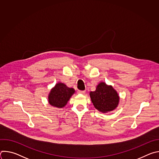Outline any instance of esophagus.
Wrapping results in <instances>:
<instances>
[{
    "label": "esophagus",
    "instance_id": "esophagus-1",
    "mask_svg": "<svg viewBox=\"0 0 159 159\" xmlns=\"http://www.w3.org/2000/svg\"><path fill=\"white\" fill-rule=\"evenodd\" d=\"M85 93V90H78L77 93L78 94H84Z\"/></svg>",
    "mask_w": 159,
    "mask_h": 159
}]
</instances>
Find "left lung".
<instances>
[{
  "instance_id": "8db88e82",
  "label": "left lung",
  "mask_w": 159,
  "mask_h": 159,
  "mask_svg": "<svg viewBox=\"0 0 159 159\" xmlns=\"http://www.w3.org/2000/svg\"><path fill=\"white\" fill-rule=\"evenodd\" d=\"M90 96L94 107L102 112L114 110L120 100L116 90L104 82L99 83L94 91L90 92Z\"/></svg>"
}]
</instances>
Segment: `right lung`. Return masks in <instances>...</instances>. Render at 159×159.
Masks as SVG:
<instances>
[{
	"label": "right lung",
	"mask_w": 159,
	"mask_h": 159,
	"mask_svg": "<svg viewBox=\"0 0 159 159\" xmlns=\"http://www.w3.org/2000/svg\"><path fill=\"white\" fill-rule=\"evenodd\" d=\"M74 93L73 88L68 87L63 83H58L49 94V103L53 106L61 108L66 104Z\"/></svg>",
	"instance_id": "right-lung-1"
}]
</instances>
